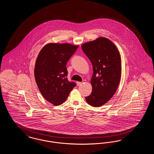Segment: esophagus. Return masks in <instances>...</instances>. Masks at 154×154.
I'll use <instances>...</instances> for the list:
<instances>
[{
	"mask_svg": "<svg viewBox=\"0 0 154 154\" xmlns=\"http://www.w3.org/2000/svg\"><path fill=\"white\" fill-rule=\"evenodd\" d=\"M82 82H78V81H77V85L78 86H79V85H80L82 84Z\"/></svg>",
	"mask_w": 154,
	"mask_h": 154,
	"instance_id": "esophagus-1",
	"label": "esophagus"
}]
</instances>
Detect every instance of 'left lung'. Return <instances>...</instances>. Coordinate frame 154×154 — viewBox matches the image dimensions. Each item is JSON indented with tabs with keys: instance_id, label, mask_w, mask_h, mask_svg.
<instances>
[{
	"instance_id": "left-lung-1",
	"label": "left lung",
	"mask_w": 154,
	"mask_h": 154,
	"mask_svg": "<svg viewBox=\"0 0 154 154\" xmlns=\"http://www.w3.org/2000/svg\"><path fill=\"white\" fill-rule=\"evenodd\" d=\"M81 48L94 71L92 91L85 99L89 105L100 107L110 100L117 89L121 75L120 55L116 46L104 37L84 43Z\"/></svg>"
}]
</instances>
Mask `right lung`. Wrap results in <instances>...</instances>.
Instances as JSON below:
<instances>
[{
  "label": "right lung",
  "instance_id": "obj_1",
  "mask_svg": "<svg viewBox=\"0 0 154 154\" xmlns=\"http://www.w3.org/2000/svg\"><path fill=\"white\" fill-rule=\"evenodd\" d=\"M78 45L63 43L47 44L39 52L35 67V77L41 94L55 106L62 104L76 86L67 80L66 64Z\"/></svg>",
  "mask_w": 154,
  "mask_h": 154
}]
</instances>
